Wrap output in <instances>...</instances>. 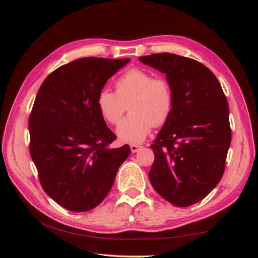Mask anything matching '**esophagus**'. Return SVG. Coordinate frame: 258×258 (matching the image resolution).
Listing matches in <instances>:
<instances>
[{"mask_svg": "<svg viewBox=\"0 0 258 258\" xmlns=\"http://www.w3.org/2000/svg\"><path fill=\"white\" fill-rule=\"evenodd\" d=\"M141 148H142V146L141 145H138V144H131L130 145V150H131L132 153H137V152H139L140 150H141Z\"/></svg>", "mask_w": 258, "mask_h": 258, "instance_id": "obj_1", "label": "esophagus"}]
</instances>
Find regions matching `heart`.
I'll return each mask as SVG.
<instances>
[{
	"label": "heart",
	"instance_id": "obj_1",
	"mask_svg": "<svg viewBox=\"0 0 258 258\" xmlns=\"http://www.w3.org/2000/svg\"><path fill=\"white\" fill-rule=\"evenodd\" d=\"M115 88L116 92L101 89L97 106L108 123L116 124L128 104L130 114L117 127V136L122 142L144 141L153 126H161L172 113L173 92L170 84L162 77H153L145 70H128L116 81Z\"/></svg>",
	"mask_w": 258,
	"mask_h": 258
}]
</instances>
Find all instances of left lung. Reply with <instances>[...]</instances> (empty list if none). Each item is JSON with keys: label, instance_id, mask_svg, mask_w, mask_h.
I'll list each match as a JSON object with an SVG mask.
<instances>
[{"label": "left lung", "instance_id": "left-lung-1", "mask_svg": "<svg viewBox=\"0 0 258 258\" xmlns=\"http://www.w3.org/2000/svg\"><path fill=\"white\" fill-rule=\"evenodd\" d=\"M139 60L166 74L173 92L172 113L151 145L150 181L170 204L195 205L224 173L231 142L227 99L216 76L196 60L168 52Z\"/></svg>", "mask_w": 258, "mask_h": 258}]
</instances>
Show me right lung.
I'll list each match as a JSON object with an SVG mask.
<instances>
[{"instance_id":"right-lung-1","label":"right lung","mask_w":258,"mask_h":258,"mask_svg":"<svg viewBox=\"0 0 258 258\" xmlns=\"http://www.w3.org/2000/svg\"><path fill=\"white\" fill-rule=\"evenodd\" d=\"M130 59L82 58L43 82L29 119L30 154L48 196L73 212L99 206L112 188L129 145L110 148L97 97Z\"/></svg>"}]
</instances>
